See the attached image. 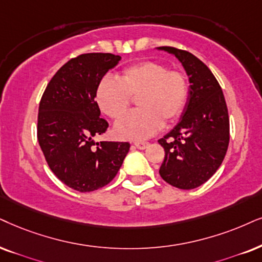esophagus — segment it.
<instances>
[{"label":"esophagus","mask_w":262,"mask_h":262,"mask_svg":"<svg viewBox=\"0 0 262 262\" xmlns=\"http://www.w3.org/2000/svg\"><path fill=\"white\" fill-rule=\"evenodd\" d=\"M135 147L137 148H140V150H144V148H146L148 146V142H145V141H137L134 142Z\"/></svg>","instance_id":"esophagus-1"}]
</instances>
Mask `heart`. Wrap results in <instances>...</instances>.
I'll return each mask as SVG.
<instances>
[{
  "label": "heart",
  "instance_id": "1",
  "mask_svg": "<svg viewBox=\"0 0 262 262\" xmlns=\"http://www.w3.org/2000/svg\"><path fill=\"white\" fill-rule=\"evenodd\" d=\"M188 94L186 72L169 70L158 61H142L125 68L118 81L102 78L97 88V102L107 117L120 121L127 114L132 98H138L139 110L116 125L115 134L121 139L139 140L157 133L163 123L177 121L186 106Z\"/></svg>",
  "mask_w": 262,
  "mask_h": 262
}]
</instances>
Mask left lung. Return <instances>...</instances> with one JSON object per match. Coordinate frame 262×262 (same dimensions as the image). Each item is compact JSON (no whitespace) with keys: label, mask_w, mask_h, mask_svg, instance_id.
I'll return each mask as SVG.
<instances>
[{"label":"left lung","mask_w":262,"mask_h":262,"mask_svg":"<svg viewBox=\"0 0 262 262\" xmlns=\"http://www.w3.org/2000/svg\"><path fill=\"white\" fill-rule=\"evenodd\" d=\"M179 59L190 79L181 120L158 142L164 148L160 175L171 186L192 190L213 177L230 142V118L223 89L210 69L190 52L160 47Z\"/></svg>","instance_id":"obj_1"}]
</instances>
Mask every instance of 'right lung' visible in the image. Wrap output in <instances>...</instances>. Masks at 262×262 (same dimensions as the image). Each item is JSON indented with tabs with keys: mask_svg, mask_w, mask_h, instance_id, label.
<instances>
[{
	"mask_svg": "<svg viewBox=\"0 0 262 262\" xmlns=\"http://www.w3.org/2000/svg\"><path fill=\"white\" fill-rule=\"evenodd\" d=\"M121 60L111 53H85L61 66L39 101L37 139L46 161L59 180L79 192L104 187L116 177L129 142H94L107 130L95 101L105 74Z\"/></svg>",
	"mask_w": 262,
	"mask_h": 262,
	"instance_id": "right-lung-1",
	"label": "right lung"
}]
</instances>
